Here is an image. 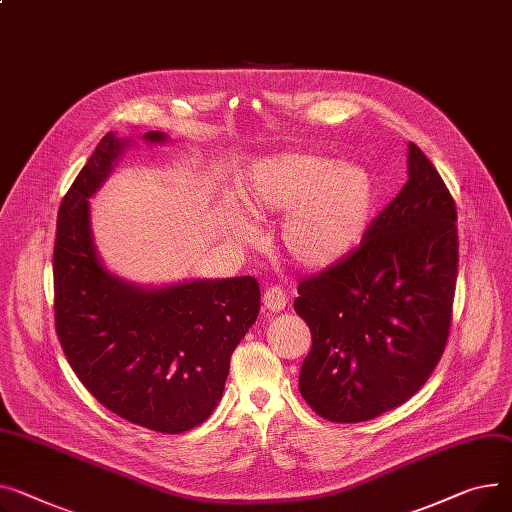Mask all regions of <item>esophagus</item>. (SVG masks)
<instances>
[{"label": "esophagus", "mask_w": 512, "mask_h": 512, "mask_svg": "<svg viewBox=\"0 0 512 512\" xmlns=\"http://www.w3.org/2000/svg\"><path fill=\"white\" fill-rule=\"evenodd\" d=\"M288 298L280 288H265L263 292V306L269 313H280L286 309Z\"/></svg>", "instance_id": "1"}]
</instances>
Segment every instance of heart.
<instances>
[{"label":"heart","instance_id":"1","mask_svg":"<svg viewBox=\"0 0 512 512\" xmlns=\"http://www.w3.org/2000/svg\"><path fill=\"white\" fill-rule=\"evenodd\" d=\"M238 201L255 220L284 216L278 238L286 257L304 271H325L362 245L377 189L368 170L356 162L276 154L249 168L238 185ZM230 232L243 245L257 236L245 218H236Z\"/></svg>","mask_w":512,"mask_h":512}]
</instances>
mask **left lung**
I'll return each instance as SVG.
<instances>
[{"instance_id":"left-lung-1","label":"left lung","mask_w":512,"mask_h":512,"mask_svg":"<svg viewBox=\"0 0 512 512\" xmlns=\"http://www.w3.org/2000/svg\"><path fill=\"white\" fill-rule=\"evenodd\" d=\"M457 208L407 144V183L356 253L298 286L311 329L298 387L331 422H366L410 399L445 350L457 282Z\"/></svg>"}]
</instances>
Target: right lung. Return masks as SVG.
Here are the masks:
<instances>
[{
    "label": "right lung",
    "instance_id": "1",
    "mask_svg": "<svg viewBox=\"0 0 512 512\" xmlns=\"http://www.w3.org/2000/svg\"><path fill=\"white\" fill-rule=\"evenodd\" d=\"M168 135L148 131L144 144ZM135 140L107 133L65 193L53 251L55 329L82 385L119 418L177 434L218 405L230 356L259 315L251 276L142 286L100 259L90 197Z\"/></svg>",
    "mask_w": 512,
    "mask_h": 512
}]
</instances>
